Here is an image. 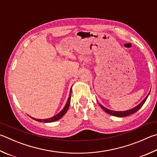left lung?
Wrapping results in <instances>:
<instances>
[{
  "instance_id": "1",
  "label": "left lung",
  "mask_w": 157,
  "mask_h": 157,
  "mask_svg": "<svg viewBox=\"0 0 157 157\" xmlns=\"http://www.w3.org/2000/svg\"><path fill=\"white\" fill-rule=\"evenodd\" d=\"M149 94H148V95L146 96V98H145L144 100L142 101L141 103L138 105V106H136V107L132 108V109L128 110H126V111H114V110H110L107 109L106 108L104 107L103 106H102V105H101V104H99V105H100L101 108L105 111V112L107 113L108 114H110V115H113V116H115V117H126V116H128V115H132V114H133V113L137 112V111L141 108V106H143L145 102H146V99L147 98V97H148V95H149Z\"/></svg>"
}]
</instances>
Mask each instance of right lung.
<instances>
[{
    "instance_id": "obj_1",
    "label": "right lung",
    "mask_w": 157,
    "mask_h": 157,
    "mask_svg": "<svg viewBox=\"0 0 157 157\" xmlns=\"http://www.w3.org/2000/svg\"><path fill=\"white\" fill-rule=\"evenodd\" d=\"M71 92H70L69 98V99H68L67 104L65 105V106L63 108V110H62L61 112H59L58 114H57L56 115L53 117L49 118V119H35V118H33V117H31V118L33 119L34 120H36V121H40V122H44V123H49V122H53V121H58V119L62 118V117L64 115V114L67 113V111L68 110V109H69L70 102H71Z\"/></svg>"
}]
</instances>
